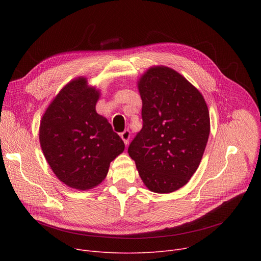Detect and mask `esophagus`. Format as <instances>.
Segmentation results:
<instances>
[{
	"label": "esophagus",
	"mask_w": 261,
	"mask_h": 261,
	"mask_svg": "<svg viewBox=\"0 0 261 261\" xmlns=\"http://www.w3.org/2000/svg\"><path fill=\"white\" fill-rule=\"evenodd\" d=\"M130 136H131V134H130V131H129V130H125V131H123V132L120 134V138H121V140L123 141V143H125L126 146L129 144Z\"/></svg>",
	"instance_id": "esophagus-1"
}]
</instances>
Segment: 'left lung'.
Returning a JSON list of instances; mask_svg holds the SVG:
<instances>
[{
  "label": "left lung",
  "instance_id": "left-lung-1",
  "mask_svg": "<svg viewBox=\"0 0 261 261\" xmlns=\"http://www.w3.org/2000/svg\"><path fill=\"white\" fill-rule=\"evenodd\" d=\"M138 89L143 128L128 153L149 190L170 194L200 165L211 131L208 108L200 91L168 66L149 67Z\"/></svg>",
  "mask_w": 261,
  "mask_h": 261
}]
</instances>
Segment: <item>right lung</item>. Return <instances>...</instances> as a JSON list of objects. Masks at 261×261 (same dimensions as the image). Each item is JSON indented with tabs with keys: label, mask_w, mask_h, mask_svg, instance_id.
<instances>
[{
	"label": "right lung",
	"mask_w": 261,
	"mask_h": 261,
	"mask_svg": "<svg viewBox=\"0 0 261 261\" xmlns=\"http://www.w3.org/2000/svg\"><path fill=\"white\" fill-rule=\"evenodd\" d=\"M100 91L86 77L66 84L41 118L39 141L53 172L66 186L89 190L108 174L125 144L106 117L96 112Z\"/></svg>",
	"instance_id": "right-lung-1"
}]
</instances>
